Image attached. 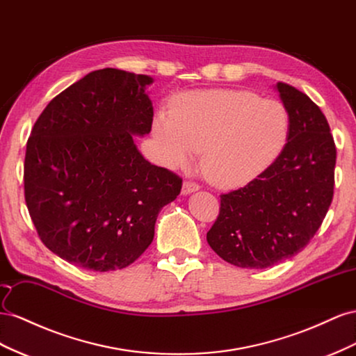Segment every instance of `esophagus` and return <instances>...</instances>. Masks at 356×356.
I'll return each instance as SVG.
<instances>
[{"instance_id": "obj_1", "label": "esophagus", "mask_w": 356, "mask_h": 356, "mask_svg": "<svg viewBox=\"0 0 356 356\" xmlns=\"http://www.w3.org/2000/svg\"><path fill=\"white\" fill-rule=\"evenodd\" d=\"M200 189V185L195 184V181H184V186H181V194L188 195L192 194V192H195Z\"/></svg>"}]
</instances>
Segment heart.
Returning a JSON list of instances; mask_svg holds the SVG:
<instances>
[{
  "instance_id": "obj_1",
  "label": "heart",
  "mask_w": 356,
  "mask_h": 356,
  "mask_svg": "<svg viewBox=\"0 0 356 356\" xmlns=\"http://www.w3.org/2000/svg\"><path fill=\"white\" fill-rule=\"evenodd\" d=\"M288 134L286 107L248 90L179 94L171 111H158L152 122L167 167H186L201 150V170L219 188L245 186L261 176L282 154Z\"/></svg>"
}]
</instances>
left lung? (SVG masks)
I'll list each match as a JSON object with an SVG mask.
<instances>
[{"label":"left lung","mask_w":356,"mask_h":356,"mask_svg":"<svg viewBox=\"0 0 356 356\" xmlns=\"http://www.w3.org/2000/svg\"><path fill=\"white\" fill-rule=\"evenodd\" d=\"M276 89L289 115L286 145L261 176L220 195L207 232L210 248L241 268H267L297 255L334 195L337 150L327 118L301 90L282 82Z\"/></svg>","instance_id":"1"}]
</instances>
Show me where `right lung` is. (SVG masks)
I'll use <instances>...</instances> for the list:
<instances>
[{
  "label": "right lung",
  "instance_id": "right-lung-1",
  "mask_svg": "<svg viewBox=\"0 0 356 356\" xmlns=\"http://www.w3.org/2000/svg\"><path fill=\"white\" fill-rule=\"evenodd\" d=\"M154 79L104 68L56 95L26 143L25 201L55 255L92 271L122 270L154 240L181 179L150 164L134 136L152 129Z\"/></svg>",
  "mask_w": 356,
  "mask_h": 356
}]
</instances>
